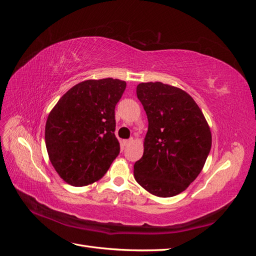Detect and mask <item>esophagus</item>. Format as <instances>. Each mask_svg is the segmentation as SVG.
I'll use <instances>...</instances> for the list:
<instances>
[{
  "label": "esophagus",
  "instance_id": "obj_1",
  "mask_svg": "<svg viewBox=\"0 0 256 256\" xmlns=\"http://www.w3.org/2000/svg\"><path fill=\"white\" fill-rule=\"evenodd\" d=\"M132 140H133L132 138H128V140H122V145H123V146H126V145H128L130 143H132Z\"/></svg>",
  "mask_w": 256,
  "mask_h": 256
}]
</instances>
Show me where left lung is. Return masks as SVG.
I'll use <instances>...</instances> for the list:
<instances>
[{
    "mask_svg": "<svg viewBox=\"0 0 256 256\" xmlns=\"http://www.w3.org/2000/svg\"><path fill=\"white\" fill-rule=\"evenodd\" d=\"M148 120L144 154L134 177L157 197L182 192L200 174L211 150V132L202 112L187 92L162 82L136 86Z\"/></svg>",
    "mask_w": 256,
    "mask_h": 256,
    "instance_id": "1",
    "label": "left lung"
}]
</instances>
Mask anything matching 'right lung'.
I'll return each instance as SVG.
<instances>
[{
	"label": "right lung",
	"mask_w": 256,
	"mask_h": 256,
	"mask_svg": "<svg viewBox=\"0 0 256 256\" xmlns=\"http://www.w3.org/2000/svg\"><path fill=\"white\" fill-rule=\"evenodd\" d=\"M125 88L118 79L86 80L54 106L45 128L46 148L66 182L82 187L99 180L120 154L114 110Z\"/></svg>",
	"instance_id": "obj_1"
}]
</instances>
